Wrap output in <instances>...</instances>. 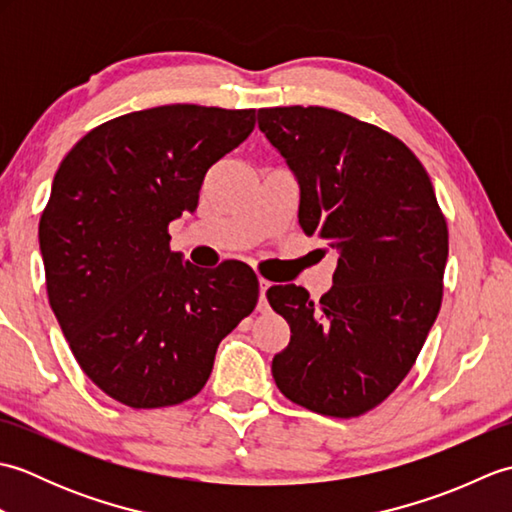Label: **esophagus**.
Returning a JSON list of instances; mask_svg holds the SVG:
<instances>
[{
  "instance_id": "34e87169",
  "label": "esophagus",
  "mask_w": 512,
  "mask_h": 512,
  "mask_svg": "<svg viewBox=\"0 0 512 512\" xmlns=\"http://www.w3.org/2000/svg\"><path fill=\"white\" fill-rule=\"evenodd\" d=\"M270 288V281L268 279H264V277H259V297H262V301H264V297H266V290ZM262 306H266V303H262Z\"/></svg>"
}]
</instances>
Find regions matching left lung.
I'll return each mask as SVG.
<instances>
[{"instance_id": "8db88e82", "label": "left lung", "mask_w": 512, "mask_h": 512, "mask_svg": "<svg viewBox=\"0 0 512 512\" xmlns=\"http://www.w3.org/2000/svg\"><path fill=\"white\" fill-rule=\"evenodd\" d=\"M259 129L301 189L299 224L339 250L334 286L266 297L290 325L273 358L281 394L310 411L356 418L416 363L442 303L449 228L429 173L385 129L328 107H264Z\"/></svg>"}]
</instances>
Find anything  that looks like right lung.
Listing matches in <instances>:
<instances>
[{"label":"right lung","instance_id":"obj_1","mask_svg":"<svg viewBox=\"0 0 512 512\" xmlns=\"http://www.w3.org/2000/svg\"><path fill=\"white\" fill-rule=\"evenodd\" d=\"M253 127L255 110L162 105L94 127L61 160L39 222L50 308L76 363L127 407L193 398L257 306L253 268L200 270L169 248V222Z\"/></svg>","mask_w":512,"mask_h":512}]
</instances>
